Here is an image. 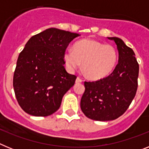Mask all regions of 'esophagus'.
<instances>
[{"mask_svg":"<svg viewBox=\"0 0 149 149\" xmlns=\"http://www.w3.org/2000/svg\"><path fill=\"white\" fill-rule=\"evenodd\" d=\"M75 82L77 83V84H80V83H82L83 82V80L81 78V77H77Z\"/></svg>","mask_w":149,"mask_h":149,"instance_id":"esophagus-1","label":"esophagus"}]
</instances>
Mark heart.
Returning a JSON list of instances; mask_svg holds the SVG:
<instances>
[{
	"instance_id": "obj_1",
	"label": "heart",
	"mask_w": 149,
	"mask_h": 149,
	"mask_svg": "<svg viewBox=\"0 0 149 149\" xmlns=\"http://www.w3.org/2000/svg\"><path fill=\"white\" fill-rule=\"evenodd\" d=\"M67 68L73 72L83 63V69L92 80H101L111 73L119 60L116 48L93 39H82L68 48L63 54Z\"/></svg>"
}]
</instances>
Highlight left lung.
I'll return each mask as SVG.
<instances>
[{
    "label": "left lung",
    "instance_id": "8db88e82",
    "mask_svg": "<svg viewBox=\"0 0 149 149\" xmlns=\"http://www.w3.org/2000/svg\"><path fill=\"white\" fill-rule=\"evenodd\" d=\"M115 42L119 51V63L110 75L93 82H84L85 92L81 108L89 119L110 121L119 118L127 110L138 86L139 64L131 48L118 37Z\"/></svg>",
    "mask_w": 149,
    "mask_h": 149
}]
</instances>
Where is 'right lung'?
Returning a JSON list of instances; mask_svg holds the SVG:
<instances>
[{
  "label": "right lung",
  "instance_id": "1",
  "mask_svg": "<svg viewBox=\"0 0 149 149\" xmlns=\"http://www.w3.org/2000/svg\"><path fill=\"white\" fill-rule=\"evenodd\" d=\"M78 33L49 28L33 36L19 54L13 87L27 113L48 116L60 108L63 95L77 78L65 70L63 54Z\"/></svg>",
  "mask_w": 149,
  "mask_h": 149
}]
</instances>
